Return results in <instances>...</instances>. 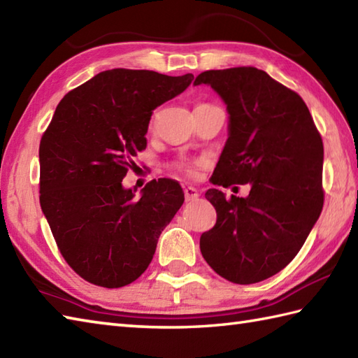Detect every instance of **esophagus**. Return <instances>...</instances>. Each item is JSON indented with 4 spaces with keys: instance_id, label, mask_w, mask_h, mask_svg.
Instances as JSON below:
<instances>
[{
    "instance_id": "esophagus-1",
    "label": "esophagus",
    "mask_w": 358,
    "mask_h": 358,
    "mask_svg": "<svg viewBox=\"0 0 358 358\" xmlns=\"http://www.w3.org/2000/svg\"><path fill=\"white\" fill-rule=\"evenodd\" d=\"M185 196H186V201H195L200 196V194L195 187L187 186V187H185Z\"/></svg>"
}]
</instances>
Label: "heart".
<instances>
[{
	"instance_id": "1",
	"label": "heart",
	"mask_w": 358,
	"mask_h": 358,
	"mask_svg": "<svg viewBox=\"0 0 358 358\" xmlns=\"http://www.w3.org/2000/svg\"><path fill=\"white\" fill-rule=\"evenodd\" d=\"M200 166H203L201 159H194V162H191V159H186V158H178V159H173V162L169 163V167L172 171L187 175V177H192L196 167H200Z\"/></svg>"
}]
</instances>
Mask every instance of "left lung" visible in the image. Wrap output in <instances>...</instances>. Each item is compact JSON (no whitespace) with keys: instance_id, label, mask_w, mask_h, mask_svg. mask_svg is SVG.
<instances>
[{"instance_id":"left-lung-1","label":"left lung","mask_w":358,"mask_h":358,"mask_svg":"<svg viewBox=\"0 0 358 358\" xmlns=\"http://www.w3.org/2000/svg\"><path fill=\"white\" fill-rule=\"evenodd\" d=\"M229 112V138L212 185H250L226 199L209 189L217 223L200 238L204 260L218 275L252 285L285 269L320 217L323 141L303 98L252 66L206 71Z\"/></svg>"}]
</instances>
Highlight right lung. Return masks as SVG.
I'll use <instances>...</instances> for the list:
<instances>
[{
    "instance_id": "add662e5",
    "label": "right lung",
    "mask_w": 358,
    "mask_h": 358,
    "mask_svg": "<svg viewBox=\"0 0 358 358\" xmlns=\"http://www.w3.org/2000/svg\"><path fill=\"white\" fill-rule=\"evenodd\" d=\"M192 73L112 69L67 92L40 143V203L66 263L96 286L131 285L185 201L178 181L152 180L141 196L121 181L146 149L157 106Z\"/></svg>"
}]
</instances>
